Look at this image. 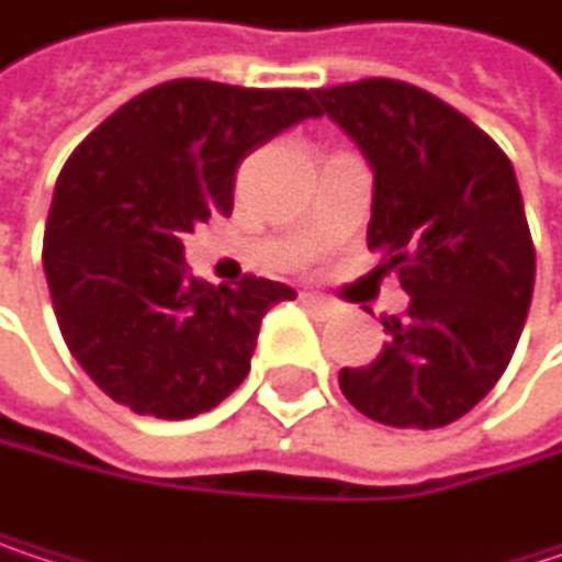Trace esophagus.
Returning a JSON list of instances; mask_svg holds the SVG:
<instances>
[{"mask_svg": "<svg viewBox=\"0 0 562 562\" xmlns=\"http://www.w3.org/2000/svg\"><path fill=\"white\" fill-rule=\"evenodd\" d=\"M301 297H304V304H307V307H317V311H330V307H334V301H327V297H324V294H317V291H304Z\"/></svg>", "mask_w": 562, "mask_h": 562, "instance_id": "1", "label": "esophagus"}]
</instances>
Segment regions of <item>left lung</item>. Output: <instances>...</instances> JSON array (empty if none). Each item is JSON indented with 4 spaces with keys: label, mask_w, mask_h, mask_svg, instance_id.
<instances>
[{
    "label": "left lung",
    "mask_w": 562,
    "mask_h": 562,
    "mask_svg": "<svg viewBox=\"0 0 562 562\" xmlns=\"http://www.w3.org/2000/svg\"><path fill=\"white\" fill-rule=\"evenodd\" d=\"M373 169L367 245L409 294L383 317L370 367H344L353 409L396 428H441L507 370L533 297V241L510 159L481 127L406 81L314 91Z\"/></svg>",
    "instance_id": "8db88e82"
}]
</instances>
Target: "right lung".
<instances>
[{
	"label": "right lung",
	"instance_id": "right-lung-1",
	"mask_svg": "<svg viewBox=\"0 0 562 562\" xmlns=\"http://www.w3.org/2000/svg\"><path fill=\"white\" fill-rule=\"evenodd\" d=\"M307 117L321 108L301 88L179 78L127 101L71 153L42 265L71 357L114 403L192 419L241 386L261 317L297 294L268 278H192L182 235L228 215L238 162Z\"/></svg>",
	"mask_w": 562,
	"mask_h": 562
}]
</instances>
